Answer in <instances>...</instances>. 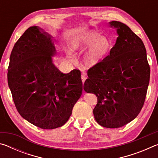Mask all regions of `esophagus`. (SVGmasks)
<instances>
[{"instance_id":"34e87169","label":"esophagus","mask_w":158,"mask_h":158,"mask_svg":"<svg viewBox=\"0 0 158 158\" xmlns=\"http://www.w3.org/2000/svg\"><path fill=\"white\" fill-rule=\"evenodd\" d=\"M85 79H86V74H85V73H83L81 74V81H82L83 84L85 82Z\"/></svg>"}]
</instances>
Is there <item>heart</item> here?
<instances>
[{
    "instance_id": "obj_1",
    "label": "heart",
    "mask_w": 158,
    "mask_h": 158,
    "mask_svg": "<svg viewBox=\"0 0 158 158\" xmlns=\"http://www.w3.org/2000/svg\"><path fill=\"white\" fill-rule=\"evenodd\" d=\"M70 47L75 52L88 48L82 56V63L85 68H90L100 63L106 56L111 47V41L95 31H82L72 36Z\"/></svg>"
}]
</instances>
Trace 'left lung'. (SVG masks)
I'll use <instances>...</instances> for the list:
<instances>
[{
    "mask_svg": "<svg viewBox=\"0 0 158 158\" xmlns=\"http://www.w3.org/2000/svg\"><path fill=\"white\" fill-rule=\"evenodd\" d=\"M109 25L116 30V44L100 63L88 70L84 89L97 96L93 112L98 123L118 128L139 114L149 84L150 66L140 37L120 21Z\"/></svg>",
    "mask_w": 158,
    "mask_h": 158,
    "instance_id": "1",
    "label": "left lung"
}]
</instances>
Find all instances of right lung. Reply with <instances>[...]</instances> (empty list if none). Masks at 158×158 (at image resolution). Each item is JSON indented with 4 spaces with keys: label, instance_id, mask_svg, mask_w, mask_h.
<instances>
[{
    "label": "right lung",
    "instance_id": "1",
    "mask_svg": "<svg viewBox=\"0 0 158 158\" xmlns=\"http://www.w3.org/2000/svg\"><path fill=\"white\" fill-rule=\"evenodd\" d=\"M53 37L31 26L16 42L10 57L7 82L21 117L42 129H54L68 121L81 97V73H62L53 62Z\"/></svg>",
    "mask_w": 158,
    "mask_h": 158
}]
</instances>
